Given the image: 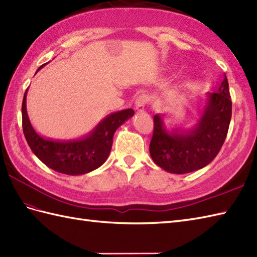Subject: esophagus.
<instances>
[{
    "mask_svg": "<svg viewBox=\"0 0 257 257\" xmlns=\"http://www.w3.org/2000/svg\"><path fill=\"white\" fill-rule=\"evenodd\" d=\"M147 102H148V97H147L146 95H140L137 98V99H136L135 106H136V109H137L138 112H144L145 111Z\"/></svg>",
    "mask_w": 257,
    "mask_h": 257,
    "instance_id": "34e87169",
    "label": "esophagus"
}]
</instances>
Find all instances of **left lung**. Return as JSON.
I'll return each instance as SVG.
<instances>
[{
	"label": "left lung",
	"mask_w": 257,
	"mask_h": 257,
	"mask_svg": "<svg viewBox=\"0 0 257 257\" xmlns=\"http://www.w3.org/2000/svg\"><path fill=\"white\" fill-rule=\"evenodd\" d=\"M201 100L203 103L199 118L190 128L177 124L167 127V113L155 114L150 156L167 172L184 174L200 170L211 163L222 148L232 117L225 74L217 91L206 94Z\"/></svg>",
	"instance_id": "left-lung-1"
}]
</instances>
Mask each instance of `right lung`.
<instances>
[{"instance_id": "obj_1", "label": "right lung", "mask_w": 257, "mask_h": 257, "mask_svg": "<svg viewBox=\"0 0 257 257\" xmlns=\"http://www.w3.org/2000/svg\"><path fill=\"white\" fill-rule=\"evenodd\" d=\"M46 64L37 69V72ZM36 72V73H37ZM27 89L22 103L23 133L31 150L48 168L68 176H80L102 166L110 154L116 130L132 118V108L109 113L84 137L69 140L45 138L33 128L26 109Z\"/></svg>"}]
</instances>
